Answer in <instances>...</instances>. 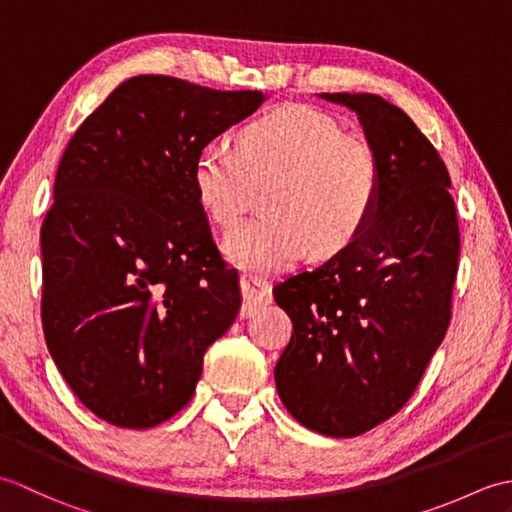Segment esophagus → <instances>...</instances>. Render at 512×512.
<instances>
[{"instance_id": "obj_1", "label": "esophagus", "mask_w": 512, "mask_h": 512, "mask_svg": "<svg viewBox=\"0 0 512 512\" xmlns=\"http://www.w3.org/2000/svg\"><path fill=\"white\" fill-rule=\"evenodd\" d=\"M239 286H242V297H244L242 310H239L242 317H253L259 308H264L273 301V288H270L264 279L244 275L239 279Z\"/></svg>"}]
</instances>
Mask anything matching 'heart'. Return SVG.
Wrapping results in <instances>:
<instances>
[{"instance_id":"b5f03b06","label":"heart","mask_w":512,"mask_h":512,"mask_svg":"<svg viewBox=\"0 0 512 512\" xmlns=\"http://www.w3.org/2000/svg\"><path fill=\"white\" fill-rule=\"evenodd\" d=\"M191 182L211 222L233 226L264 189L266 213L224 239V255L250 273H279L306 255L336 253L361 235L380 195L374 149L343 134L325 112L284 105L239 132V151L209 140Z\"/></svg>"}]
</instances>
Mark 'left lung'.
I'll list each match as a JSON object with an SVG mask.
<instances>
[{
  "label": "left lung",
  "instance_id": "left-lung-1",
  "mask_svg": "<svg viewBox=\"0 0 512 512\" xmlns=\"http://www.w3.org/2000/svg\"><path fill=\"white\" fill-rule=\"evenodd\" d=\"M319 99L358 116L380 195L354 242L275 286L295 330L275 385L303 427L354 438L402 409L447 334L460 231L449 171L400 107L376 94Z\"/></svg>",
  "mask_w": 512,
  "mask_h": 512
}]
</instances>
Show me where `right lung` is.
<instances>
[{"mask_svg":"<svg viewBox=\"0 0 512 512\" xmlns=\"http://www.w3.org/2000/svg\"><path fill=\"white\" fill-rule=\"evenodd\" d=\"M264 101L140 74L65 147L41 226V321L54 365L101 420L149 429L176 416L204 352L233 325L239 279L217 253L191 167Z\"/></svg>","mask_w":512,"mask_h":512,"instance_id":"right-lung-1","label":"right lung"}]
</instances>
